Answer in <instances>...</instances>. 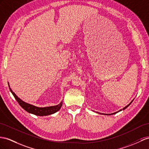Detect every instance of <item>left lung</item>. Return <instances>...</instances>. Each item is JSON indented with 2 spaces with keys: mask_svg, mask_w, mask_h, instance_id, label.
I'll use <instances>...</instances> for the list:
<instances>
[{
  "mask_svg": "<svg viewBox=\"0 0 149 149\" xmlns=\"http://www.w3.org/2000/svg\"><path fill=\"white\" fill-rule=\"evenodd\" d=\"M132 101L130 102V103L129 104H128L127 106H125V108H123V109H120V110H119V111H117V112H115V113H112V114H106V115H111V114H116V113H117L118 112H119V111H122V110H124V109H125L126 108H127V107H128V106H129V105H130V104L132 103Z\"/></svg>",
  "mask_w": 149,
  "mask_h": 149,
  "instance_id": "obj_1",
  "label": "left lung"
}]
</instances>
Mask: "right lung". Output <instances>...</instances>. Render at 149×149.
<instances>
[{
	"mask_svg": "<svg viewBox=\"0 0 149 149\" xmlns=\"http://www.w3.org/2000/svg\"><path fill=\"white\" fill-rule=\"evenodd\" d=\"M8 85H9V87L11 93L13 94L14 97H15V99H16V101H17L18 103L19 104V105L21 106V107L23 108L25 111H26L29 113L35 114V115L43 116H47V115H49V114H52L58 111L62 106L63 101H61L60 102V104H58V105L48 106V107H44V108L37 107L36 106L30 104L21 100L20 98H19L16 96V94H15L12 91V89H10L9 83H8Z\"/></svg>",
	"mask_w": 149,
	"mask_h": 149,
	"instance_id": "add662e5",
	"label": "right lung"
}]
</instances>
